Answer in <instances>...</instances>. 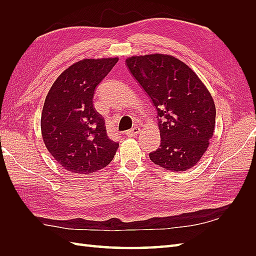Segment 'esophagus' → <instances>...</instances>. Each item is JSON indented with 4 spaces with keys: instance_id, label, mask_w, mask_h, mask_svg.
Here are the masks:
<instances>
[{
    "instance_id": "34e87169",
    "label": "esophagus",
    "mask_w": 256,
    "mask_h": 256,
    "mask_svg": "<svg viewBox=\"0 0 256 256\" xmlns=\"http://www.w3.org/2000/svg\"><path fill=\"white\" fill-rule=\"evenodd\" d=\"M140 132H141V129L140 128H138V127H134L132 129L128 130L127 132H126V134H127V136L131 138V136H136L138 134H140Z\"/></svg>"
}]
</instances>
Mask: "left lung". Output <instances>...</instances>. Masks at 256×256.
Instances as JSON below:
<instances>
[{
	"label": "left lung",
	"instance_id": "8db88e82",
	"mask_svg": "<svg viewBox=\"0 0 256 256\" xmlns=\"http://www.w3.org/2000/svg\"><path fill=\"white\" fill-rule=\"evenodd\" d=\"M126 65L159 116L160 148L150 154V160L170 172L193 168L214 136L212 94L188 65L168 54L131 56Z\"/></svg>",
	"mask_w": 256,
	"mask_h": 256
}]
</instances>
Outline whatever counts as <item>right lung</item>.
<instances>
[{"instance_id":"1","label":"right lung","mask_w":256,"mask_h":256,"mask_svg":"<svg viewBox=\"0 0 256 256\" xmlns=\"http://www.w3.org/2000/svg\"><path fill=\"white\" fill-rule=\"evenodd\" d=\"M118 62V58L76 62L58 76L46 97L42 140L52 157L69 172H97L110 164L118 148L92 104L97 85Z\"/></svg>"}]
</instances>
